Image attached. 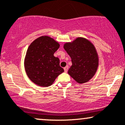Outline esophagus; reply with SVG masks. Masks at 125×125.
I'll list each match as a JSON object with an SVG mask.
<instances>
[{"label": "esophagus", "instance_id": "esophagus-1", "mask_svg": "<svg viewBox=\"0 0 125 125\" xmlns=\"http://www.w3.org/2000/svg\"><path fill=\"white\" fill-rule=\"evenodd\" d=\"M68 68H69L68 66H66L64 67V72H66H66H67V70H68Z\"/></svg>", "mask_w": 125, "mask_h": 125}]
</instances>
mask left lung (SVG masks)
<instances>
[{"instance_id":"1","label":"left lung","mask_w":125,"mask_h":125,"mask_svg":"<svg viewBox=\"0 0 125 125\" xmlns=\"http://www.w3.org/2000/svg\"><path fill=\"white\" fill-rule=\"evenodd\" d=\"M63 48L72 59L68 74L78 83L88 82L95 74L99 65L95 46L86 38L78 37L64 43Z\"/></svg>"}]
</instances>
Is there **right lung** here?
I'll return each instance as SVG.
<instances>
[{
    "instance_id": "1",
    "label": "right lung",
    "mask_w": 125,
    "mask_h": 125,
    "mask_svg": "<svg viewBox=\"0 0 125 125\" xmlns=\"http://www.w3.org/2000/svg\"><path fill=\"white\" fill-rule=\"evenodd\" d=\"M59 46V43L49 36L35 39L28 46L24 68L28 78L35 84L50 86L64 72L59 65V59L53 55Z\"/></svg>"
}]
</instances>
